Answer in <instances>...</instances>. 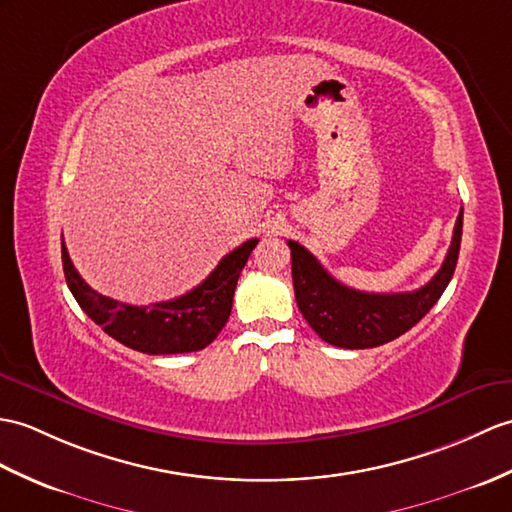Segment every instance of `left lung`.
I'll use <instances>...</instances> for the list:
<instances>
[{
  "label": "left lung",
  "mask_w": 512,
  "mask_h": 512,
  "mask_svg": "<svg viewBox=\"0 0 512 512\" xmlns=\"http://www.w3.org/2000/svg\"><path fill=\"white\" fill-rule=\"evenodd\" d=\"M462 240V209L441 270L423 288L399 294H371L347 288L320 266L299 242L292 251V281L296 305L310 327L325 342L342 349H371L412 329L441 299L454 277Z\"/></svg>",
  "instance_id": "1"
}]
</instances>
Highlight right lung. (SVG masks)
I'll use <instances>...</instances> for the list:
<instances>
[{
  "label": "right lung",
  "instance_id": "add662e5",
  "mask_svg": "<svg viewBox=\"0 0 512 512\" xmlns=\"http://www.w3.org/2000/svg\"><path fill=\"white\" fill-rule=\"evenodd\" d=\"M257 242L248 240L233 248L194 290L178 299L144 307L120 303L91 290L71 264L65 242L63 270L78 305L117 342L148 355L189 353L205 349L227 325L237 279Z\"/></svg>",
  "mask_w": 512,
  "mask_h": 512
}]
</instances>
